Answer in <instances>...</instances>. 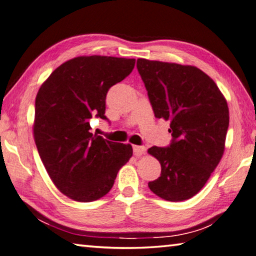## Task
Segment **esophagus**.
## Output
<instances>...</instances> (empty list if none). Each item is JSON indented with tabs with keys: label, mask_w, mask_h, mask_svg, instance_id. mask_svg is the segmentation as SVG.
Segmentation results:
<instances>
[{
	"label": "esophagus",
	"mask_w": 256,
	"mask_h": 256,
	"mask_svg": "<svg viewBox=\"0 0 256 256\" xmlns=\"http://www.w3.org/2000/svg\"><path fill=\"white\" fill-rule=\"evenodd\" d=\"M146 150V148L144 146H133V152L136 156H140L144 154Z\"/></svg>",
	"instance_id": "1"
}]
</instances>
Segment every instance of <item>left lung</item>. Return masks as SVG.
<instances>
[{"instance_id": "8db88e82", "label": "left lung", "mask_w": 256, "mask_h": 256, "mask_svg": "<svg viewBox=\"0 0 256 256\" xmlns=\"http://www.w3.org/2000/svg\"><path fill=\"white\" fill-rule=\"evenodd\" d=\"M136 67L156 118L170 120L172 136L168 148L148 150L161 164V176L148 188L164 200H187L200 192L224 154L226 98L194 66L138 58Z\"/></svg>"}]
</instances>
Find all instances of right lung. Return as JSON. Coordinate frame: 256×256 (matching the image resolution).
Wrapping results in <instances>:
<instances>
[{"instance_id": "add662e5", "label": "right lung", "mask_w": 256, "mask_h": 256, "mask_svg": "<svg viewBox=\"0 0 256 256\" xmlns=\"http://www.w3.org/2000/svg\"><path fill=\"white\" fill-rule=\"evenodd\" d=\"M134 64L136 59L80 56L56 68L39 88L36 146L51 181L72 200L104 197L133 154L131 144L92 134L90 120H106V94L131 74Z\"/></svg>"}]
</instances>
